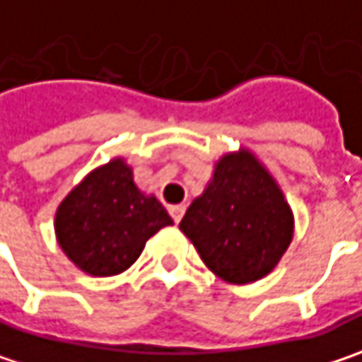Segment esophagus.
Instances as JSON below:
<instances>
[{
    "instance_id": "34e87169",
    "label": "esophagus",
    "mask_w": 362,
    "mask_h": 362,
    "mask_svg": "<svg viewBox=\"0 0 362 362\" xmlns=\"http://www.w3.org/2000/svg\"><path fill=\"white\" fill-rule=\"evenodd\" d=\"M168 212H170V216L175 222H179V220L183 218V214H185V204H177V206H170L168 208Z\"/></svg>"
}]
</instances>
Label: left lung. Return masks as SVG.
<instances>
[{
    "mask_svg": "<svg viewBox=\"0 0 362 362\" xmlns=\"http://www.w3.org/2000/svg\"><path fill=\"white\" fill-rule=\"evenodd\" d=\"M179 228L208 270L228 284H249L268 276L286 253L295 214L266 165L239 148L214 163Z\"/></svg>",
    "mask_w": 362,
    "mask_h": 362,
    "instance_id": "obj_1",
    "label": "left lung"
}]
</instances>
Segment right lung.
Segmentation results:
<instances>
[{"mask_svg":"<svg viewBox=\"0 0 362 362\" xmlns=\"http://www.w3.org/2000/svg\"><path fill=\"white\" fill-rule=\"evenodd\" d=\"M156 195L144 194L123 156L90 170L62 199L55 212V237L67 259L88 276L125 272L146 241L170 226Z\"/></svg>","mask_w":362,"mask_h":362,"instance_id":"add662e5","label":"right lung"}]
</instances>
